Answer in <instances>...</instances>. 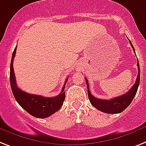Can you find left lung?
<instances>
[{"instance_id":"1","label":"left lung","mask_w":146,"mask_h":146,"mask_svg":"<svg viewBox=\"0 0 146 146\" xmlns=\"http://www.w3.org/2000/svg\"><path fill=\"white\" fill-rule=\"evenodd\" d=\"M130 43L135 52L134 48H133L131 41H130ZM137 67H138V75H137L136 82L133 85L132 88L126 94L117 97V98L110 99V100H102V99H98V98L94 97L90 92L89 87H88V81L87 78H85L86 85H87L88 95V98H89V100L91 104H92V106L101 112H105V113H110V114L120 113L124 111L132 102L133 99L137 94L139 85L140 70H139V64L138 61H137Z\"/></svg>"}]
</instances>
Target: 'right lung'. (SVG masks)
<instances>
[{"label":"right lung","instance_id":"right-lung-1","mask_svg":"<svg viewBox=\"0 0 146 146\" xmlns=\"http://www.w3.org/2000/svg\"><path fill=\"white\" fill-rule=\"evenodd\" d=\"M16 48L17 46H15L13 52L11 64H10V73H9V80H10V85H11L13 94L18 104L29 114L36 118H47L51 115L54 114L57 111H58L62 106L65 99L64 88L67 79H66L65 81V84L60 94L55 96L54 98H45L42 96L31 94L23 92L22 90L17 87L13 65V58L16 52Z\"/></svg>","mask_w":146,"mask_h":146}]
</instances>
